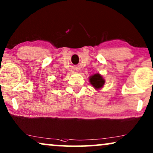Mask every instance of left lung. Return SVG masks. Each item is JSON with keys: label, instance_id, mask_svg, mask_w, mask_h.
<instances>
[{"label": "left lung", "instance_id": "8db88e82", "mask_svg": "<svg viewBox=\"0 0 153 153\" xmlns=\"http://www.w3.org/2000/svg\"><path fill=\"white\" fill-rule=\"evenodd\" d=\"M89 81H90L92 86H94V87H95L97 89L102 87L105 83V81L103 79L102 76L99 75V73L94 74L92 76H91L90 78H89Z\"/></svg>", "mask_w": 153, "mask_h": 153}]
</instances>
